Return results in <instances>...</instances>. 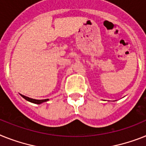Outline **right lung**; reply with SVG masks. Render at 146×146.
<instances>
[{
  "label": "right lung",
  "mask_w": 146,
  "mask_h": 146,
  "mask_svg": "<svg viewBox=\"0 0 146 146\" xmlns=\"http://www.w3.org/2000/svg\"><path fill=\"white\" fill-rule=\"evenodd\" d=\"M21 97H23L25 99H26L28 102H31V103H34V104H40L43 103V102H48L49 99H42V100H36V99H33V98H31L27 97V96H23V95H21Z\"/></svg>",
  "instance_id": "right-lung-1"
}]
</instances>
